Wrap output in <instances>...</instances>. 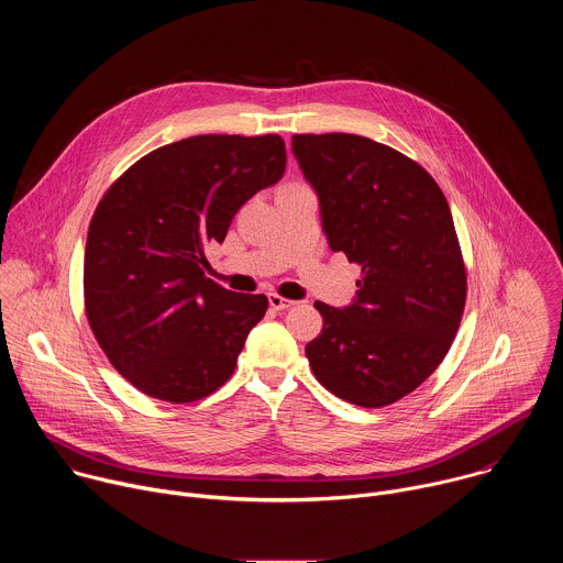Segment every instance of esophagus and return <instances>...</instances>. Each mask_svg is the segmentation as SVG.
Listing matches in <instances>:
<instances>
[{
	"label": "esophagus",
	"mask_w": 563,
	"mask_h": 563,
	"mask_svg": "<svg viewBox=\"0 0 563 563\" xmlns=\"http://www.w3.org/2000/svg\"><path fill=\"white\" fill-rule=\"evenodd\" d=\"M269 305H272L274 309L283 311V309H289V307L294 305V300H289V298H283L280 294H269Z\"/></svg>",
	"instance_id": "esophagus-1"
}]
</instances>
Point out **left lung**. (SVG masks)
Masks as SVG:
<instances>
[{
    "label": "left lung",
    "instance_id": "8db88e82",
    "mask_svg": "<svg viewBox=\"0 0 563 563\" xmlns=\"http://www.w3.org/2000/svg\"><path fill=\"white\" fill-rule=\"evenodd\" d=\"M291 148L330 247L361 267L354 305L313 302L323 332L307 361L347 404L391 406L441 365L461 325L467 274L448 200L412 157L363 135L300 133Z\"/></svg>",
    "mask_w": 563,
    "mask_h": 563
}]
</instances>
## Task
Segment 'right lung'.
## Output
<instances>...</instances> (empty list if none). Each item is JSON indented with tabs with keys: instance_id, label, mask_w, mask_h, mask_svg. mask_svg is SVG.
<instances>
[{
	"instance_id": "add662e5",
	"label": "right lung",
	"mask_w": 563,
	"mask_h": 563,
	"mask_svg": "<svg viewBox=\"0 0 563 563\" xmlns=\"http://www.w3.org/2000/svg\"><path fill=\"white\" fill-rule=\"evenodd\" d=\"M285 163L276 133L194 135L140 157L98 202L85 311L111 365L142 394L194 404L233 374L269 300L207 278L205 250Z\"/></svg>"
}]
</instances>
